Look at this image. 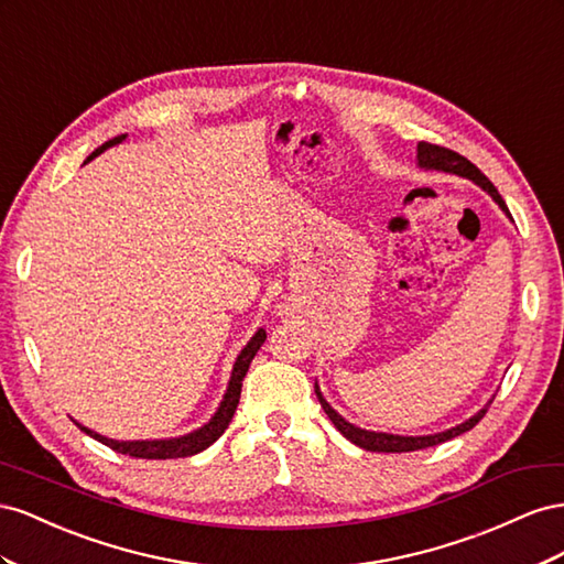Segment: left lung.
I'll use <instances>...</instances> for the list:
<instances>
[{
	"label": "left lung",
	"instance_id": "left-lung-1",
	"mask_svg": "<svg viewBox=\"0 0 564 564\" xmlns=\"http://www.w3.org/2000/svg\"><path fill=\"white\" fill-rule=\"evenodd\" d=\"M417 167L421 170H434V172H446V174H456V176H463V180H470L473 184H477L481 191H487L489 196L494 198V203L501 207V210L506 213V217H510L508 207H506V200L501 198V193L496 191V186L487 180L485 174H481L468 158H463L454 151L448 149H442V147H434V143H427V141H421L417 143ZM314 392L321 401V406H324L326 415L333 421V425L340 430L343 437H347L351 444H357L361 448H366V452H378V454H404V452H417V448H427V446H437L446 440H454L458 437V434L473 430L481 417H485L487 409L494 399H489L487 406H481L475 415H470L468 421L458 423L456 427H448L444 432H434V434H417V437H409V434H392V432H376V430H366V427H359L354 425L349 421H345V417L337 413L326 397L321 394V388L318 382H314Z\"/></svg>",
	"mask_w": 564,
	"mask_h": 564
}]
</instances>
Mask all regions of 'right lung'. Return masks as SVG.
Wrapping results in <instances>:
<instances>
[{
    "label": "right lung",
    "instance_id": "obj_1",
    "mask_svg": "<svg viewBox=\"0 0 564 564\" xmlns=\"http://www.w3.org/2000/svg\"><path fill=\"white\" fill-rule=\"evenodd\" d=\"M124 137H127V134L106 141L104 147L96 149V151L85 160V163H89V160H94L96 155H101L106 149L118 147V143L124 141ZM264 340H267L264 328H257V333L250 337L248 345H246L243 349H240V354L236 357L234 368H231V378H229V384H227V392H224V397H221V401H219V406H217V411L213 413L210 421H207L205 425H200L198 430H191V432L182 434V437H165V440H110V437H104V434H99V432H94V430L85 427L83 423H77V421H73V423H75L79 430H83L85 434H89V437H94L96 442H101V444L110 446L112 452L124 454V456H132V458H160V460H165V458L196 456V454L205 452V448L210 446V444H215V442L221 437V434H224V430L229 427L231 417H234V413H236L238 401H240V388H243V378H246V373H248V368H250V364H252V359H254L257 349H260V347L264 345Z\"/></svg>",
    "mask_w": 564,
    "mask_h": 564
}]
</instances>
